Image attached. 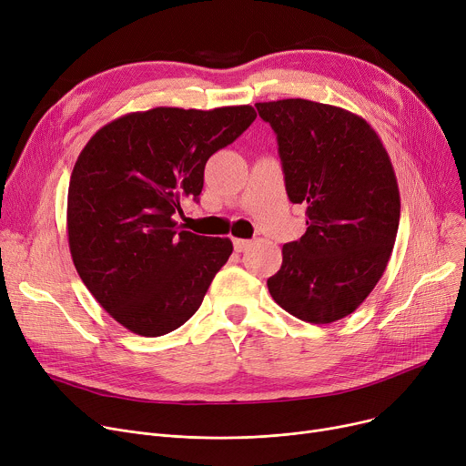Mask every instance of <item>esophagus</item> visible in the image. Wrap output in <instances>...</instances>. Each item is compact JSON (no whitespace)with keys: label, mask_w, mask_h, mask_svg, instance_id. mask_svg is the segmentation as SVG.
Listing matches in <instances>:
<instances>
[{"label":"esophagus","mask_w":466,"mask_h":466,"mask_svg":"<svg viewBox=\"0 0 466 466\" xmlns=\"http://www.w3.org/2000/svg\"><path fill=\"white\" fill-rule=\"evenodd\" d=\"M251 246H253V241H249V239H234V249H236V253L248 251Z\"/></svg>","instance_id":"34e87169"}]
</instances>
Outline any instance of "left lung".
Masks as SVG:
<instances>
[{"label": "left lung", "instance_id": "left-lung-1", "mask_svg": "<svg viewBox=\"0 0 466 466\" xmlns=\"http://www.w3.org/2000/svg\"><path fill=\"white\" fill-rule=\"evenodd\" d=\"M278 136L285 188L306 206V234L285 243L272 299L313 325L353 313L383 276L400 220L393 164L376 130L336 106L257 104Z\"/></svg>", "mask_w": 466, "mask_h": 466}]
</instances>
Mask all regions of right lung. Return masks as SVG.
<instances>
[{
  "instance_id": "right-lung-1",
  "label": "right lung",
  "mask_w": 466,
  "mask_h": 466,
  "mask_svg": "<svg viewBox=\"0 0 466 466\" xmlns=\"http://www.w3.org/2000/svg\"><path fill=\"white\" fill-rule=\"evenodd\" d=\"M251 106L155 107L97 130L71 171L67 241L86 289L116 323L155 338L187 323L232 255L228 238L179 230L213 153L246 132Z\"/></svg>"
}]
</instances>
